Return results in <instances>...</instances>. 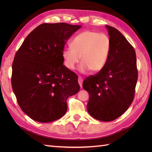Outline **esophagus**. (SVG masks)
Returning <instances> with one entry per match:
<instances>
[{
  "mask_svg": "<svg viewBox=\"0 0 152 152\" xmlns=\"http://www.w3.org/2000/svg\"><path fill=\"white\" fill-rule=\"evenodd\" d=\"M78 81H79V85H80V87H82V82H83V79H82V77H80V76H79Z\"/></svg>",
  "mask_w": 152,
  "mask_h": 152,
  "instance_id": "1",
  "label": "esophagus"
}]
</instances>
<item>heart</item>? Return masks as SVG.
Wrapping results in <instances>:
<instances>
[{"label": "heart", "instance_id": "obj_1", "mask_svg": "<svg viewBox=\"0 0 152 152\" xmlns=\"http://www.w3.org/2000/svg\"><path fill=\"white\" fill-rule=\"evenodd\" d=\"M110 50V40L103 33L86 30L78 34L72 42V47L64 48L62 58L64 64L73 70L80 60L81 72L91 70L93 73L101 71L107 63Z\"/></svg>", "mask_w": 152, "mask_h": 152}]
</instances>
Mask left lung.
Masks as SVG:
<instances>
[{
	"mask_svg": "<svg viewBox=\"0 0 152 152\" xmlns=\"http://www.w3.org/2000/svg\"><path fill=\"white\" fill-rule=\"evenodd\" d=\"M110 40L107 63L94 75L87 77L82 87L88 92L90 115L97 120L114 121L130 107L137 80L134 49L120 31L106 25Z\"/></svg>",
	"mask_w": 152,
	"mask_h": 152,
	"instance_id": "1",
	"label": "left lung"
}]
</instances>
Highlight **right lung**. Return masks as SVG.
Instances as JSON below:
<instances>
[{"label": "right lung", "mask_w": 152, "mask_h": 152, "mask_svg": "<svg viewBox=\"0 0 152 152\" xmlns=\"http://www.w3.org/2000/svg\"><path fill=\"white\" fill-rule=\"evenodd\" d=\"M80 28L65 23L40 25L15 54L12 88L23 112L37 122L62 117L66 99L80 89L78 76L63 65L62 58L67 40Z\"/></svg>", "instance_id": "add662e5"}]
</instances>
